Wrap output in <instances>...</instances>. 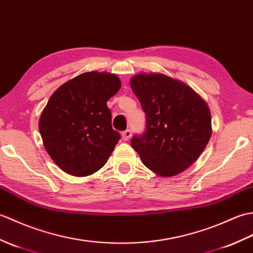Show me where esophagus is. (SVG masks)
<instances>
[{"mask_svg":"<svg viewBox=\"0 0 253 253\" xmlns=\"http://www.w3.org/2000/svg\"><path fill=\"white\" fill-rule=\"evenodd\" d=\"M121 135H122L123 141H128V139H130V138H131V136H132V131H131V130H126V131H123Z\"/></svg>","mask_w":253,"mask_h":253,"instance_id":"obj_1","label":"esophagus"}]
</instances>
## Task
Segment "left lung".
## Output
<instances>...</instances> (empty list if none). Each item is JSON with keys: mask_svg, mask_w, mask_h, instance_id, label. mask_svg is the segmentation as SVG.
<instances>
[{"mask_svg": "<svg viewBox=\"0 0 253 253\" xmlns=\"http://www.w3.org/2000/svg\"><path fill=\"white\" fill-rule=\"evenodd\" d=\"M131 87L146 115L142 135L132 147L143 164L161 176H174L198 159L211 137V114L192 87L161 74H139Z\"/></svg>", "mask_w": 253, "mask_h": 253, "instance_id": "1", "label": "left lung"}]
</instances>
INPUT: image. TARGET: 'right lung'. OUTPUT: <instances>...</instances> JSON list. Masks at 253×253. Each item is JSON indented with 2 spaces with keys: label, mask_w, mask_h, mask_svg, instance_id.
<instances>
[{
  "label": "right lung",
  "mask_w": 253,
  "mask_h": 253,
  "mask_svg": "<svg viewBox=\"0 0 253 253\" xmlns=\"http://www.w3.org/2000/svg\"><path fill=\"white\" fill-rule=\"evenodd\" d=\"M121 87L116 75L91 71L64 83L49 97L39 130L61 170L86 176L105 166L120 139L111 126L107 100Z\"/></svg>",
  "instance_id": "right-lung-1"
}]
</instances>
